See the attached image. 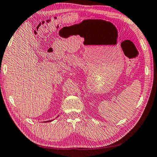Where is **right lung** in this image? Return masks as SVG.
I'll return each mask as SVG.
<instances>
[{"instance_id":"add662e5","label":"right lung","mask_w":157,"mask_h":157,"mask_svg":"<svg viewBox=\"0 0 157 157\" xmlns=\"http://www.w3.org/2000/svg\"><path fill=\"white\" fill-rule=\"evenodd\" d=\"M50 121H45V122H50Z\"/></svg>"}]
</instances>
